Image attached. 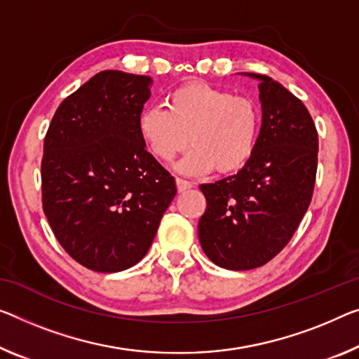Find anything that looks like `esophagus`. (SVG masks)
<instances>
[{"mask_svg": "<svg viewBox=\"0 0 359 359\" xmlns=\"http://www.w3.org/2000/svg\"><path fill=\"white\" fill-rule=\"evenodd\" d=\"M176 187H178V191H180V192H183V191L191 189V187H192V183H191V181H186V180L176 178Z\"/></svg>", "mask_w": 359, "mask_h": 359, "instance_id": "34e87169", "label": "esophagus"}]
</instances>
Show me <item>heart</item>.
Returning <instances> with one entry per match:
<instances>
[{
  "mask_svg": "<svg viewBox=\"0 0 359 359\" xmlns=\"http://www.w3.org/2000/svg\"><path fill=\"white\" fill-rule=\"evenodd\" d=\"M260 130L262 110L253 99L202 81L175 88L167 107L146 106L137 115V133L158 161H173L189 142L194 146L175 165L189 176L215 168L224 175L239 172L255 152Z\"/></svg>",
  "mask_w": 359,
  "mask_h": 359,
  "instance_id": "1",
  "label": "heart"
}]
</instances>
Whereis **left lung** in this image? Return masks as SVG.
<instances>
[{"label": "left lung", "instance_id": "1", "mask_svg": "<svg viewBox=\"0 0 359 359\" xmlns=\"http://www.w3.org/2000/svg\"><path fill=\"white\" fill-rule=\"evenodd\" d=\"M260 81L262 130L244 168L202 184L207 210L198 241L218 266H263L287 245L311 202L318 167V131L299 97L266 75Z\"/></svg>", "mask_w": 359, "mask_h": 359}]
</instances>
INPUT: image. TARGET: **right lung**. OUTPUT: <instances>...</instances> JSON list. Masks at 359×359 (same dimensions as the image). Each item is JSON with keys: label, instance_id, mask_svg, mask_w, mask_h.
Segmentation results:
<instances>
[{"label": "right lung", "instance_id": "add662e5", "mask_svg": "<svg viewBox=\"0 0 359 359\" xmlns=\"http://www.w3.org/2000/svg\"><path fill=\"white\" fill-rule=\"evenodd\" d=\"M152 79L99 72L65 97L45 137L43 210L75 262L118 273L142 260L176 194L137 133Z\"/></svg>", "mask_w": 359, "mask_h": 359}]
</instances>
